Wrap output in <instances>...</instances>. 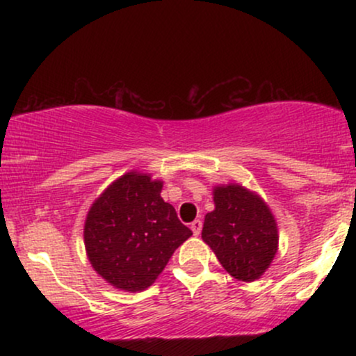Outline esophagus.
I'll list each match as a JSON object with an SVG mask.
<instances>
[{
  "label": "esophagus",
  "mask_w": 356,
  "mask_h": 356,
  "mask_svg": "<svg viewBox=\"0 0 356 356\" xmlns=\"http://www.w3.org/2000/svg\"><path fill=\"white\" fill-rule=\"evenodd\" d=\"M191 229H192V232H194V236L201 234V231H202V220H201V219H195L194 222L191 224Z\"/></svg>",
  "instance_id": "34e87169"
}]
</instances>
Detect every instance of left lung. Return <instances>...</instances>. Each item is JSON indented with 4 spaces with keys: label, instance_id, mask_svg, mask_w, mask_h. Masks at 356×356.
Instances as JSON below:
<instances>
[{
    "label": "left lung",
    "instance_id": "1",
    "mask_svg": "<svg viewBox=\"0 0 356 356\" xmlns=\"http://www.w3.org/2000/svg\"><path fill=\"white\" fill-rule=\"evenodd\" d=\"M214 211L204 218L202 241L239 281L259 280L277 252L280 234L264 199L241 184L214 186Z\"/></svg>",
    "mask_w": 356,
    "mask_h": 356
}]
</instances>
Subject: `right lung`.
Masks as SVG:
<instances>
[{"label": "right lung", "instance_id": "1", "mask_svg": "<svg viewBox=\"0 0 356 356\" xmlns=\"http://www.w3.org/2000/svg\"><path fill=\"white\" fill-rule=\"evenodd\" d=\"M164 182L130 170L90 206L83 226L87 257L97 275L122 291H144L164 271L192 231L161 197Z\"/></svg>", "mask_w": 356, "mask_h": 356}]
</instances>
